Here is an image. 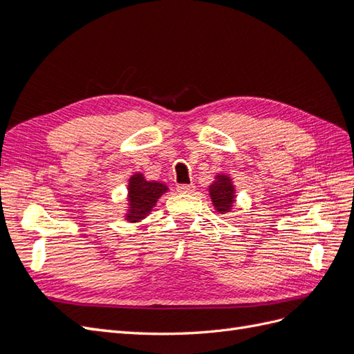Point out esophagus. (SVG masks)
Returning <instances> with one entry per match:
<instances>
[{"label": "esophagus", "mask_w": 354, "mask_h": 354, "mask_svg": "<svg viewBox=\"0 0 354 354\" xmlns=\"http://www.w3.org/2000/svg\"><path fill=\"white\" fill-rule=\"evenodd\" d=\"M178 193H193L194 192V185L193 184H183L176 187Z\"/></svg>", "instance_id": "esophagus-1"}]
</instances>
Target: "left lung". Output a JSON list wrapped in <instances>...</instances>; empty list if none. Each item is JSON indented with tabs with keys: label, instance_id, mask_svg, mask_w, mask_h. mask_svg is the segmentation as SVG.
Returning <instances> with one entry per match:
<instances>
[{
	"label": "left lung",
	"instance_id": "1",
	"mask_svg": "<svg viewBox=\"0 0 354 354\" xmlns=\"http://www.w3.org/2000/svg\"><path fill=\"white\" fill-rule=\"evenodd\" d=\"M209 196L212 205L220 214L229 212L234 207L235 202V188L232 184V179L227 175H217L216 180L209 185Z\"/></svg>",
	"mask_w": 354,
	"mask_h": 354
}]
</instances>
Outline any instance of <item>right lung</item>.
Returning <instances> with one entry per match:
<instances>
[{
	"instance_id": "add662e5",
	"label": "right lung",
	"mask_w": 354,
	"mask_h": 354,
	"mask_svg": "<svg viewBox=\"0 0 354 354\" xmlns=\"http://www.w3.org/2000/svg\"><path fill=\"white\" fill-rule=\"evenodd\" d=\"M167 190L166 184L146 180L142 174H134L129 178L128 184V214L125 218L131 223H137L149 216L157 201Z\"/></svg>"
}]
</instances>
